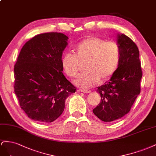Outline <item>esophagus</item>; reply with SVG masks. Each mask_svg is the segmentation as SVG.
Segmentation results:
<instances>
[{
  "instance_id": "1",
  "label": "esophagus",
  "mask_w": 156,
  "mask_h": 156,
  "mask_svg": "<svg viewBox=\"0 0 156 156\" xmlns=\"http://www.w3.org/2000/svg\"><path fill=\"white\" fill-rule=\"evenodd\" d=\"M79 91H81L83 93H91V90H79Z\"/></svg>"
}]
</instances>
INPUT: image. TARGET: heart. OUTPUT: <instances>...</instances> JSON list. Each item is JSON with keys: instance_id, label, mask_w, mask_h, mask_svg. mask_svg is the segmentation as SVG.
Instances as JSON below:
<instances>
[{"instance_id": "1", "label": "heart", "mask_w": 156, "mask_h": 156, "mask_svg": "<svg viewBox=\"0 0 156 156\" xmlns=\"http://www.w3.org/2000/svg\"><path fill=\"white\" fill-rule=\"evenodd\" d=\"M121 59L119 44L115 41H106L97 37L86 38L73 48V55L65 53L61 63L64 73L70 77L77 76L80 63L85 61L84 69L74 81L76 85L90 87L110 78L118 69Z\"/></svg>"}]
</instances>
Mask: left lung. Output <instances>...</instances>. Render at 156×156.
<instances>
[{"instance_id":"8db88e82","label":"left lung","mask_w":156,"mask_h":156,"mask_svg":"<svg viewBox=\"0 0 156 156\" xmlns=\"http://www.w3.org/2000/svg\"><path fill=\"white\" fill-rule=\"evenodd\" d=\"M118 44L121 51L118 69L108 82L97 87L101 102L93 110L105 122L115 121L127 114L140 93L142 72L139 48L124 34L118 35Z\"/></svg>"}]
</instances>
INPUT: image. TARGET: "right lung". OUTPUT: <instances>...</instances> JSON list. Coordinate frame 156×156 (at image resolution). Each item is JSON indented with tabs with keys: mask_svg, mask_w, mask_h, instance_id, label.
Listing matches in <instances>:
<instances>
[{
	"mask_svg": "<svg viewBox=\"0 0 156 156\" xmlns=\"http://www.w3.org/2000/svg\"><path fill=\"white\" fill-rule=\"evenodd\" d=\"M68 37L46 33L27 42L14 65V92L21 108L34 121L50 123L63 113L65 100L76 91L61 63Z\"/></svg>",
	"mask_w": 156,
	"mask_h": 156,
	"instance_id": "add662e5",
	"label": "right lung"
}]
</instances>
